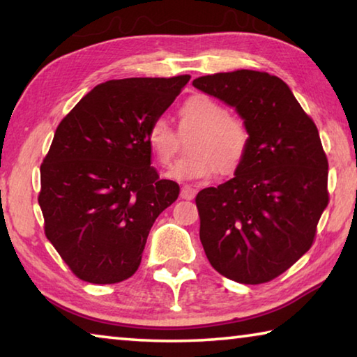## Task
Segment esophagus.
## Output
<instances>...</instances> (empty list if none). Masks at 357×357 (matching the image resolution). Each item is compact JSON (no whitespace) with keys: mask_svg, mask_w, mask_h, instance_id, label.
Wrapping results in <instances>:
<instances>
[{"mask_svg":"<svg viewBox=\"0 0 357 357\" xmlns=\"http://www.w3.org/2000/svg\"><path fill=\"white\" fill-rule=\"evenodd\" d=\"M193 197H195V189L189 184L183 185V189H181V198H184V200H192Z\"/></svg>","mask_w":357,"mask_h":357,"instance_id":"1","label":"esophagus"}]
</instances>
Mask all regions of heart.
Listing matches in <instances>:
<instances>
[{"mask_svg":"<svg viewBox=\"0 0 357 357\" xmlns=\"http://www.w3.org/2000/svg\"><path fill=\"white\" fill-rule=\"evenodd\" d=\"M187 128L197 129L189 143L190 154L176 162L168 176L173 179H208L215 170L234 173L244 164L250 148V129L238 114L208 94H193L179 108ZM146 143L160 165H168L179 149L178 135L165 119H154Z\"/></svg>","mask_w":357,"mask_h":357,"instance_id":"b5f03b06","label":"heart"}]
</instances>
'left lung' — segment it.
<instances>
[{
	"mask_svg": "<svg viewBox=\"0 0 357 357\" xmlns=\"http://www.w3.org/2000/svg\"><path fill=\"white\" fill-rule=\"evenodd\" d=\"M193 86L234 107L250 148L234 178L198 192L200 241L229 280H274L310 249L329 203L328 157L313 119L279 77L239 69Z\"/></svg>",
	"mask_w": 357,
	"mask_h": 357,
	"instance_id": "1",
	"label": "left lung"
}]
</instances>
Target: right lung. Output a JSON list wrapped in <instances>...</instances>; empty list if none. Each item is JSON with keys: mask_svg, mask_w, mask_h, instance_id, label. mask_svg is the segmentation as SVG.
Instances as JSON below:
<instances>
[{"mask_svg": "<svg viewBox=\"0 0 357 357\" xmlns=\"http://www.w3.org/2000/svg\"><path fill=\"white\" fill-rule=\"evenodd\" d=\"M189 80H108L58 124L38 200L47 239L80 280L110 285L134 275L151 227L176 202L178 183L151 167L146 132Z\"/></svg>", "mask_w": 357, "mask_h": 357, "instance_id": "right-lung-1", "label": "right lung"}]
</instances>
